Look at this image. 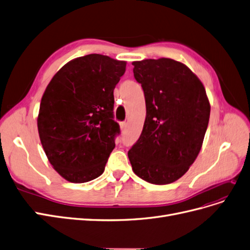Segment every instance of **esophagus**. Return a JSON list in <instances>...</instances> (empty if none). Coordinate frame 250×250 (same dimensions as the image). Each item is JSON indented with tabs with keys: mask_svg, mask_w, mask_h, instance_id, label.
<instances>
[{
	"mask_svg": "<svg viewBox=\"0 0 250 250\" xmlns=\"http://www.w3.org/2000/svg\"><path fill=\"white\" fill-rule=\"evenodd\" d=\"M120 127H121V130H122L123 132H124V131H126L127 123H126V122H121V123H120Z\"/></svg>",
	"mask_w": 250,
	"mask_h": 250,
	"instance_id": "esophagus-1",
	"label": "esophagus"
}]
</instances>
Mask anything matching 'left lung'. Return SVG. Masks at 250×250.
Segmentation results:
<instances>
[{
	"label": "left lung",
	"instance_id": "1",
	"mask_svg": "<svg viewBox=\"0 0 250 250\" xmlns=\"http://www.w3.org/2000/svg\"><path fill=\"white\" fill-rule=\"evenodd\" d=\"M132 64L145 95L146 119L128 157L139 177L168 185L184 175L201 149L210 112L206 88L176 60L145 59Z\"/></svg>",
	"mask_w": 250,
	"mask_h": 250
}]
</instances>
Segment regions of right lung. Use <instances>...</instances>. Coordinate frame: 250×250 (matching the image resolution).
<instances>
[{
    "instance_id": "right-lung-1",
    "label": "right lung",
    "mask_w": 250,
    "mask_h": 250,
    "mask_svg": "<svg viewBox=\"0 0 250 250\" xmlns=\"http://www.w3.org/2000/svg\"><path fill=\"white\" fill-rule=\"evenodd\" d=\"M125 70V62L85 55L64 64L44 90L40 139L53 168L70 183H87L104 172L120 134L113 89Z\"/></svg>"
}]
</instances>
